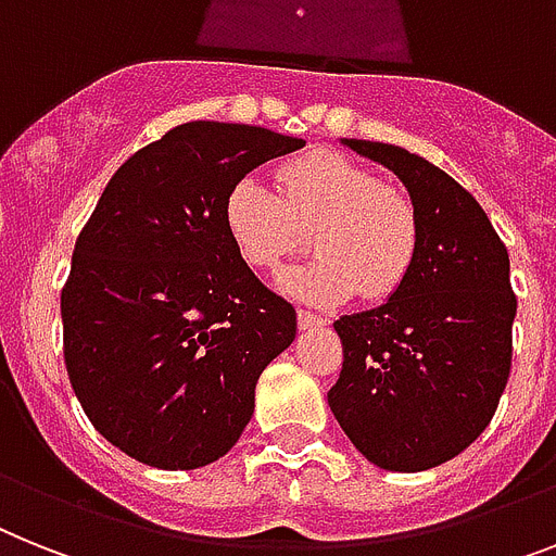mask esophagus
Instances as JSON below:
<instances>
[{"instance_id":"obj_1","label":"esophagus","mask_w":556,"mask_h":556,"mask_svg":"<svg viewBox=\"0 0 556 556\" xmlns=\"http://www.w3.org/2000/svg\"><path fill=\"white\" fill-rule=\"evenodd\" d=\"M329 320L324 318V315H315V312L309 309H298V327L301 329H320L327 327Z\"/></svg>"}]
</instances>
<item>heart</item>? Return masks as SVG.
<instances>
[{
  "instance_id": "b5f03b06",
  "label": "heart",
  "mask_w": 556,
  "mask_h": 556,
  "mask_svg": "<svg viewBox=\"0 0 556 556\" xmlns=\"http://www.w3.org/2000/svg\"><path fill=\"white\" fill-rule=\"evenodd\" d=\"M281 192L258 178H241L227 195L224 222L241 258L278 275L312 241V258L283 278L309 304H338L355 295L387 301L415 267L420 222L409 192L383 185L375 169L334 150H315L283 164Z\"/></svg>"
}]
</instances>
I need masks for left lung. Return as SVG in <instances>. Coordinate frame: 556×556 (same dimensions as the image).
I'll list each match as a JSON object with an SVG mask.
<instances>
[{"instance_id":"obj_1","label":"left lung","mask_w":556,"mask_h":556,"mask_svg":"<svg viewBox=\"0 0 556 556\" xmlns=\"http://www.w3.org/2000/svg\"><path fill=\"white\" fill-rule=\"evenodd\" d=\"M346 144L406 185L420 247L387 304L334 320L343 366L327 401L375 466L426 471L480 438L508 383V250L475 195L432 162L383 141Z\"/></svg>"}]
</instances>
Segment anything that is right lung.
Instances as JSON below:
<instances>
[{
    "label": "right lung",
    "mask_w": 556,
    "mask_h": 556,
    "mask_svg": "<svg viewBox=\"0 0 556 556\" xmlns=\"http://www.w3.org/2000/svg\"><path fill=\"white\" fill-rule=\"evenodd\" d=\"M306 141L187 122L132 153L76 238L62 287L64 366L81 409L132 460L199 469L236 446L255 383L295 341V306L227 232L229 190Z\"/></svg>",
    "instance_id": "right-lung-1"
}]
</instances>
